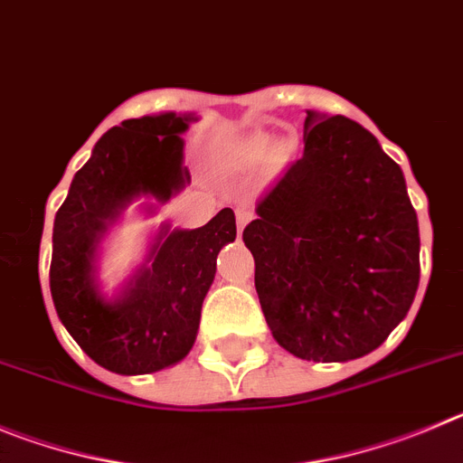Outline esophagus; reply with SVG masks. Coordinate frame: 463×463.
Returning <instances> with one entry per match:
<instances>
[{"label": "esophagus", "instance_id": "esophagus-1", "mask_svg": "<svg viewBox=\"0 0 463 463\" xmlns=\"http://www.w3.org/2000/svg\"><path fill=\"white\" fill-rule=\"evenodd\" d=\"M235 216H237V228H240V231H241V228L247 226V223L253 219V212L247 210V207H237Z\"/></svg>", "mask_w": 463, "mask_h": 463}]
</instances>
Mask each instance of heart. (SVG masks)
Instances as JSON below:
<instances>
[{
	"instance_id": "obj_1",
	"label": "heart",
	"mask_w": 463,
	"mask_h": 463,
	"mask_svg": "<svg viewBox=\"0 0 463 463\" xmlns=\"http://www.w3.org/2000/svg\"><path fill=\"white\" fill-rule=\"evenodd\" d=\"M269 149H272V140H269V136H265V133H256V136H251V138L244 140V143L237 147L235 159L237 164L241 165H253L258 164V161L265 159V156L269 154Z\"/></svg>"
}]
</instances>
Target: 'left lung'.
Wrapping results in <instances>:
<instances>
[{
    "label": "left lung",
    "mask_w": 463,
    "mask_h": 463,
    "mask_svg": "<svg viewBox=\"0 0 463 463\" xmlns=\"http://www.w3.org/2000/svg\"><path fill=\"white\" fill-rule=\"evenodd\" d=\"M241 240L279 345L345 362L372 353L408 314L420 231L397 164L341 115L307 110L304 154L260 195Z\"/></svg>",
    "instance_id": "8db88e82"
}]
</instances>
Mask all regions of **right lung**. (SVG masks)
Segmentation results:
<instances>
[{
    "label": "right lung",
    "instance_id": "1",
    "mask_svg": "<svg viewBox=\"0 0 463 463\" xmlns=\"http://www.w3.org/2000/svg\"><path fill=\"white\" fill-rule=\"evenodd\" d=\"M191 119L164 112L112 127L94 145L91 159L78 170L57 210L50 260L52 302L69 335L108 372L152 373L191 351L203 299L214 281L216 253L235 240V214L223 207L203 228L161 232L152 265L140 269L115 302H106L91 279L94 247L108 222L133 198L168 201L191 180L182 165V133Z\"/></svg>",
    "mask_w": 463,
    "mask_h": 463
}]
</instances>
